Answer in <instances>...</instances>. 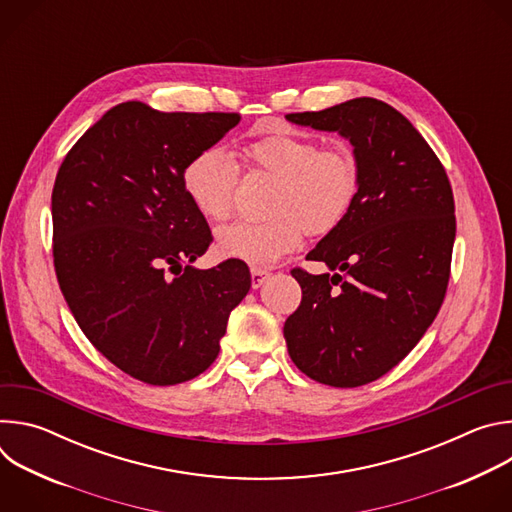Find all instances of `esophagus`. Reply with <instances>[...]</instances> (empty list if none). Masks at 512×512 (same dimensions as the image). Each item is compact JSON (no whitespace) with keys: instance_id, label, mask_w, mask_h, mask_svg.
I'll return each instance as SVG.
<instances>
[{"instance_id":"1","label":"esophagus","mask_w":512,"mask_h":512,"mask_svg":"<svg viewBox=\"0 0 512 512\" xmlns=\"http://www.w3.org/2000/svg\"><path fill=\"white\" fill-rule=\"evenodd\" d=\"M271 273L267 271V269H261V267H251V285H253V289H257V287H261L265 281H267V277H269Z\"/></svg>"}]
</instances>
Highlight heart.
I'll return each instance as SVG.
<instances>
[{
  "label": "heart",
  "instance_id": "heart-1",
  "mask_svg": "<svg viewBox=\"0 0 512 512\" xmlns=\"http://www.w3.org/2000/svg\"><path fill=\"white\" fill-rule=\"evenodd\" d=\"M249 162L275 176L269 210L261 221H237L216 231V249L223 257L267 265L296 249L304 231L332 233L348 214L358 190V166L344 145H320L294 131H273L251 141ZM237 162L210 145L188 160L182 184L210 221H225L235 208Z\"/></svg>",
  "mask_w": 512,
  "mask_h": 512
}]
</instances>
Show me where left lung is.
<instances>
[{"label":"left lung","mask_w":512,"mask_h":512,"mask_svg":"<svg viewBox=\"0 0 512 512\" xmlns=\"http://www.w3.org/2000/svg\"><path fill=\"white\" fill-rule=\"evenodd\" d=\"M287 121L350 141L358 190L344 221L294 269L300 308L283 336L296 367L330 387H360L399 364L442 308L456 239L454 194L442 162L391 105L358 97Z\"/></svg>","instance_id":"obj_1"}]
</instances>
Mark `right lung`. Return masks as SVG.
Returning <instances> with one entry per match:
<instances>
[{"label":"right lung","instance_id":"right-lung-1","mask_svg":"<svg viewBox=\"0 0 512 512\" xmlns=\"http://www.w3.org/2000/svg\"><path fill=\"white\" fill-rule=\"evenodd\" d=\"M239 113L109 109L66 154L52 190L54 269L91 344L117 369L168 387L204 373L251 287L239 259L192 263L212 235L182 172Z\"/></svg>","mask_w":512,"mask_h":512}]
</instances>
